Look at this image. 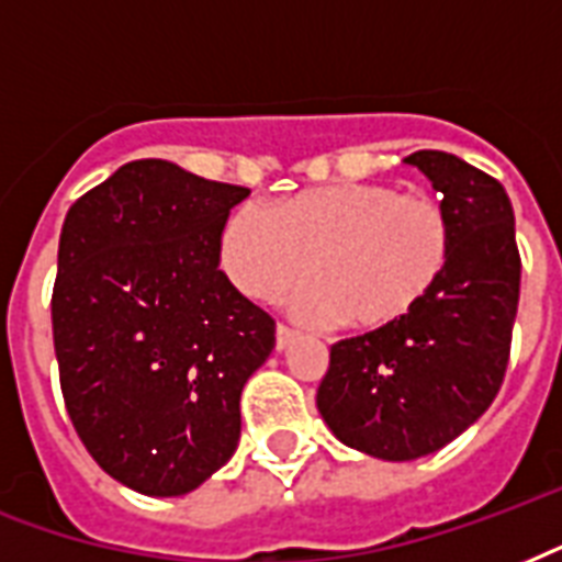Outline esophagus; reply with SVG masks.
Returning a JSON list of instances; mask_svg holds the SVG:
<instances>
[{
    "mask_svg": "<svg viewBox=\"0 0 562 562\" xmlns=\"http://www.w3.org/2000/svg\"><path fill=\"white\" fill-rule=\"evenodd\" d=\"M297 341V329H291L285 324H277V350H285L291 344Z\"/></svg>",
    "mask_w": 562,
    "mask_h": 562,
    "instance_id": "esophagus-1",
    "label": "esophagus"
}]
</instances>
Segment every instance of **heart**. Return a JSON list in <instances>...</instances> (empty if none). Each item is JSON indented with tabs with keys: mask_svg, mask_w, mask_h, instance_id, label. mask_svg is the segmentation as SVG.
Here are the masks:
<instances>
[{
	"mask_svg": "<svg viewBox=\"0 0 562 562\" xmlns=\"http://www.w3.org/2000/svg\"><path fill=\"white\" fill-rule=\"evenodd\" d=\"M452 221L428 194L391 183H341L294 194L271 212H229L218 236L227 280L256 303L280 300L303 277L294 308L312 324L391 329L408 321L449 268Z\"/></svg>",
	"mask_w": 562,
	"mask_h": 562,
	"instance_id": "1",
	"label": "heart"
}]
</instances>
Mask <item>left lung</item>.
I'll return each mask as SVG.
<instances>
[{
    "instance_id": "left-lung-1",
    "label": "left lung",
    "mask_w": 562,
    "mask_h": 562,
    "mask_svg": "<svg viewBox=\"0 0 562 562\" xmlns=\"http://www.w3.org/2000/svg\"><path fill=\"white\" fill-rule=\"evenodd\" d=\"M452 221L449 268L391 329L333 344L317 411L341 443L414 461L452 443L496 400L514 338L522 259L505 187L446 151L405 157Z\"/></svg>"
}]
</instances>
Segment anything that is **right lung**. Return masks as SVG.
<instances>
[{
    "mask_svg": "<svg viewBox=\"0 0 562 562\" xmlns=\"http://www.w3.org/2000/svg\"><path fill=\"white\" fill-rule=\"evenodd\" d=\"M250 189L134 160L69 206L52 333L75 431L145 496H183L233 458L241 387L273 317L218 271V236Z\"/></svg>",
    "mask_w": 562,
    "mask_h": 562,
    "instance_id": "obj_1",
    "label": "right lung"
}]
</instances>
